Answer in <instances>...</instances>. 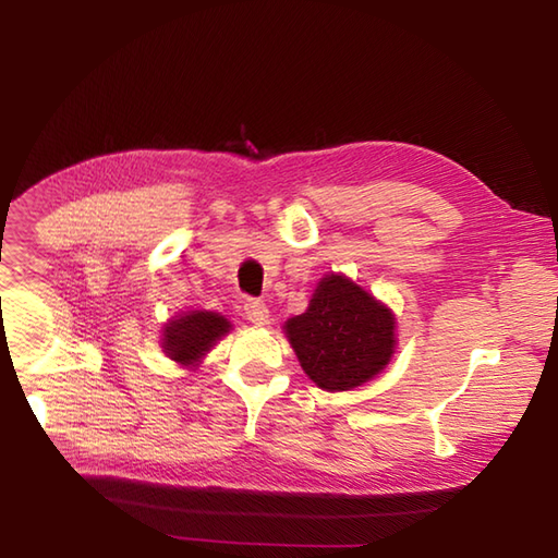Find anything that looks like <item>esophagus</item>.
<instances>
[{"mask_svg":"<svg viewBox=\"0 0 558 558\" xmlns=\"http://www.w3.org/2000/svg\"><path fill=\"white\" fill-rule=\"evenodd\" d=\"M244 316L251 320L253 326H258V328L269 326V310H267L265 302H260V300H248L244 305Z\"/></svg>","mask_w":558,"mask_h":558,"instance_id":"obj_1","label":"esophagus"}]
</instances>
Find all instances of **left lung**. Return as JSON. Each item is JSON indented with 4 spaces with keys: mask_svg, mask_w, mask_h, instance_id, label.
Returning <instances> with one entry per match:
<instances>
[{
    "mask_svg": "<svg viewBox=\"0 0 558 558\" xmlns=\"http://www.w3.org/2000/svg\"><path fill=\"white\" fill-rule=\"evenodd\" d=\"M283 332L305 375L332 393L375 379L398 344L396 314L342 272L324 275Z\"/></svg>",
    "mask_w": 558,
    "mask_h": 558,
    "instance_id": "8db88e82",
    "label": "left lung"
}]
</instances>
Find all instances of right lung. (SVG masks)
Segmentation results:
<instances>
[{"mask_svg":"<svg viewBox=\"0 0 558 558\" xmlns=\"http://www.w3.org/2000/svg\"><path fill=\"white\" fill-rule=\"evenodd\" d=\"M232 330V324L218 312L193 310L172 316L162 326L165 356L181 367L195 369L214 344Z\"/></svg>","mask_w":558,"mask_h":558,"instance_id":"right-lung-1","label":"right lung"}]
</instances>
